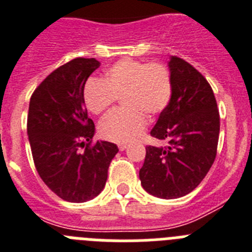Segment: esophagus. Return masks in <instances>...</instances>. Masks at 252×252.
I'll return each mask as SVG.
<instances>
[{"instance_id":"obj_1","label":"esophagus","mask_w":252,"mask_h":252,"mask_svg":"<svg viewBox=\"0 0 252 252\" xmlns=\"http://www.w3.org/2000/svg\"><path fill=\"white\" fill-rule=\"evenodd\" d=\"M128 147H129L128 144H124V143L118 144V148H119V151H126Z\"/></svg>"}]
</instances>
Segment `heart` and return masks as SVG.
Here are the masks:
<instances>
[{"label": "heart", "instance_id": "heart-1", "mask_svg": "<svg viewBox=\"0 0 252 252\" xmlns=\"http://www.w3.org/2000/svg\"><path fill=\"white\" fill-rule=\"evenodd\" d=\"M171 96V74L165 65L132 58L114 63L104 81L90 78L84 89L85 104L94 114L109 110L122 97L124 109L110 113L99 124L101 138L115 143H130L139 138L147 126V115H159Z\"/></svg>", "mask_w": 252, "mask_h": 252}]
</instances>
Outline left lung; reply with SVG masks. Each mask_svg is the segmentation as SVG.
Returning a JSON list of instances; mask_svg holds the SVG:
<instances>
[{"label": "left lung", "mask_w": 252, "mask_h": 252, "mask_svg": "<svg viewBox=\"0 0 252 252\" xmlns=\"http://www.w3.org/2000/svg\"><path fill=\"white\" fill-rule=\"evenodd\" d=\"M172 96L151 135L165 147H146L139 170L143 189L162 199L187 195L202 183L217 156L220 111L211 85L179 57L168 62Z\"/></svg>", "instance_id": "8db88e82"}]
</instances>
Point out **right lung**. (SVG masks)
<instances>
[{
  "label": "right lung",
  "mask_w": 252,
  "mask_h": 252,
  "mask_svg": "<svg viewBox=\"0 0 252 252\" xmlns=\"http://www.w3.org/2000/svg\"><path fill=\"white\" fill-rule=\"evenodd\" d=\"M99 67L95 58H74L48 74L30 99L28 135L34 165L45 185L65 202L99 195L119 151L110 142L93 143L95 124L87 115L84 89Z\"/></svg>",
  "instance_id": "obj_1"
}]
</instances>
